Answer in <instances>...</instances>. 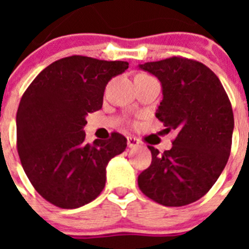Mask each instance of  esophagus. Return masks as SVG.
<instances>
[{
    "label": "esophagus",
    "mask_w": 249,
    "mask_h": 249,
    "mask_svg": "<svg viewBox=\"0 0 249 249\" xmlns=\"http://www.w3.org/2000/svg\"><path fill=\"white\" fill-rule=\"evenodd\" d=\"M127 146L129 148H136V147L140 146V140L136 137H127Z\"/></svg>",
    "instance_id": "obj_1"
}]
</instances>
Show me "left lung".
<instances>
[{
  "label": "left lung",
  "mask_w": 249,
  "mask_h": 249,
  "mask_svg": "<svg viewBox=\"0 0 249 249\" xmlns=\"http://www.w3.org/2000/svg\"><path fill=\"white\" fill-rule=\"evenodd\" d=\"M140 68L162 83L163 100L156 117L167 131L178 133L163 153L148 146L152 162L138 176V187L162 206L193 203L212 188L227 164L234 127L231 101L218 77L195 59L175 56Z\"/></svg>",
  "instance_id": "obj_1"
}]
</instances>
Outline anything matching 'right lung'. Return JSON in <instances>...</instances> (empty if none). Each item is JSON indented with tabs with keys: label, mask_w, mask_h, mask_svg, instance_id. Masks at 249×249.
<instances>
[{
	"label": "right lung",
	"mask_w": 249,
	"mask_h": 249,
	"mask_svg": "<svg viewBox=\"0 0 249 249\" xmlns=\"http://www.w3.org/2000/svg\"><path fill=\"white\" fill-rule=\"evenodd\" d=\"M128 62L86 56L54 61L32 81L17 109V151L35 190L53 206L72 210L97 198L106 166L127 147L124 136L86 143V116L102 108L112 77Z\"/></svg>",
	"instance_id": "obj_1"
}]
</instances>
